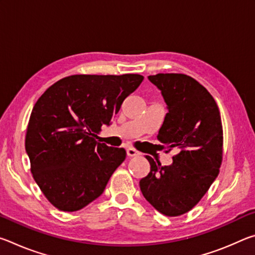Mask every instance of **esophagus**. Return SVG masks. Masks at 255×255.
I'll return each mask as SVG.
<instances>
[{
    "label": "esophagus",
    "instance_id": "esophagus-1",
    "mask_svg": "<svg viewBox=\"0 0 255 255\" xmlns=\"http://www.w3.org/2000/svg\"><path fill=\"white\" fill-rule=\"evenodd\" d=\"M127 155H128V156H130V157H133V156H138V155H140V153L138 152V150H136L135 148L128 147L127 148Z\"/></svg>",
    "mask_w": 255,
    "mask_h": 255
}]
</instances>
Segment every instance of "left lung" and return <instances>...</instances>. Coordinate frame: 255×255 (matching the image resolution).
I'll return each mask as SVG.
<instances>
[{"label": "left lung", "instance_id": "8db88e82", "mask_svg": "<svg viewBox=\"0 0 255 255\" xmlns=\"http://www.w3.org/2000/svg\"><path fill=\"white\" fill-rule=\"evenodd\" d=\"M161 91L167 114L157 139L176 148L171 165L150 156V171L139 181L141 193L165 216L188 213L217 178L223 158V126L214 98L199 82L184 74L149 75Z\"/></svg>", "mask_w": 255, "mask_h": 255}]
</instances>
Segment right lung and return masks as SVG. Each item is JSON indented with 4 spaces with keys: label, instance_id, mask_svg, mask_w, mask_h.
<instances>
[{
    "label": "right lung",
    "instance_id": "add662e5",
    "mask_svg": "<svg viewBox=\"0 0 255 255\" xmlns=\"http://www.w3.org/2000/svg\"><path fill=\"white\" fill-rule=\"evenodd\" d=\"M143 80L138 74L72 75L38 99L25 152L34 181L56 208L80 210L105 191L126 150L98 143L96 133L103 125L109 126Z\"/></svg>",
    "mask_w": 255,
    "mask_h": 255
}]
</instances>
